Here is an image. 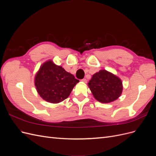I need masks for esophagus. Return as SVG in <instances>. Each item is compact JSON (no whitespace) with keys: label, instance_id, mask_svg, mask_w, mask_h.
<instances>
[{"label":"esophagus","instance_id":"34e87169","mask_svg":"<svg viewBox=\"0 0 156 156\" xmlns=\"http://www.w3.org/2000/svg\"><path fill=\"white\" fill-rule=\"evenodd\" d=\"M81 81H83V82H84V83H87V79H85V78H84V79H83Z\"/></svg>","mask_w":156,"mask_h":156}]
</instances>
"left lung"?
I'll return each instance as SVG.
<instances>
[{
  "mask_svg": "<svg viewBox=\"0 0 156 156\" xmlns=\"http://www.w3.org/2000/svg\"><path fill=\"white\" fill-rule=\"evenodd\" d=\"M94 97L101 103H110L121 95L122 83L121 80L106 70L96 73L88 83Z\"/></svg>",
  "mask_w": 156,
  "mask_h": 156,
  "instance_id": "obj_1",
  "label": "left lung"
}]
</instances>
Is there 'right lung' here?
<instances>
[{"mask_svg":"<svg viewBox=\"0 0 156 156\" xmlns=\"http://www.w3.org/2000/svg\"><path fill=\"white\" fill-rule=\"evenodd\" d=\"M78 82L72 74L52 61L42 65L35 77V86L40 96L53 103L66 100Z\"/></svg>","mask_w":156,"mask_h":156,"instance_id":"add662e5","label":"right lung"}]
</instances>
